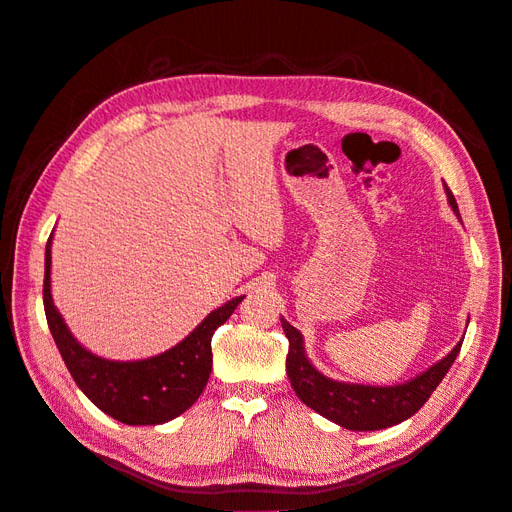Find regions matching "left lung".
Listing matches in <instances>:
<instances>
[{"label":"left lung","instance_id":"1","mask_svg":"<svg viewBox=\"0 0 512 512\" xmlns=\"http://www.w3.org/2000/svg\"><path fill=\"white\" fill-rule=\"evenodd\" d=\"M446 194L454 213L460 215L456 198L448 186ZM282 328L288 339L286 374L295 393L305 406L349 431L387 429L416 414L422 408V404L431 397V393L437 389L443 376H446L462 347V343H458L446 358L431 366L427 372L416 376L410 383L395 387L349 385L326 379L324 374H320L305 358L301 332L288 324L284 318Z\"/></svg>","mask_w":512,"mask_h":512}]
</instances>
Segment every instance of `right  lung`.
<instances>
[{"mask_svg":"<svg viewBox=\"0 0 512 512\" xmlns=\"http://www.w3.org/2000/svg\"><path fill=\"white\" fill-rule=\"evenodd\" d=\"M50 244H46L43 309L56 347L77 387L125 425H161L186 412L203 393L213 364L211 339L244 297H236L198 324L173 349L142 362H110L83 349L62 322L50 295Z\"/></svg>","mask_w":512,"mask_h":512,"instance_id":"obj_1","label":"right lung"}]
</instances>
